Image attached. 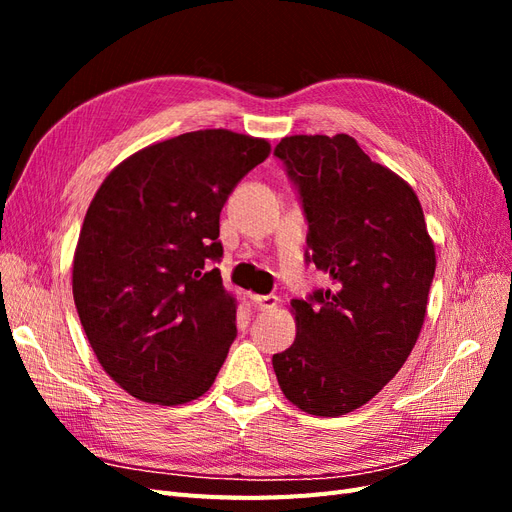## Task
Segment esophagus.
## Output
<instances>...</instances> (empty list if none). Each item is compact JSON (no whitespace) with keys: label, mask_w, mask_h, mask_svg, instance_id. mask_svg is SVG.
I'll use <instances>...</instances> for the list:
<instances>
[{"label":"esophagus","mask_w":512,"mask_h":512,"mask_svg":"<svg viewBox=\"0 0 512 512\" xmlns=\"http://www.w3.org/2000/svg\"><path fill=\"white\" fill-rule=\"evenodd\" d=\"M277 299L275 294H252V303L260 309V312H269V309L277 307Z\"/></svg>","instance_id":"esophagus-1"}]
</instances>
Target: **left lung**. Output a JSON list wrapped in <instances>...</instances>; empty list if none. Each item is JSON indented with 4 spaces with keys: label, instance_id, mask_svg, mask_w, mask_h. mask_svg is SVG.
<instances>
[{
    "label": "left lung",
    "instance_id": "obj_1",
    "mask_svg": "<svg viewBox=\"0 0 512 512\" xmlns=\"http://www.w3.org/2000/svg\"><path fill=\"white\" fill-rule=\"evenodd\" d=\"M299 188L307 247L333 288L292 299L297 337L273 354L280 389L314 416L365 406L421 335L436 247L410 183L348 134H294L275 147Z\"/></svg>",
    "mask_w": 512,
    "mask_h": 512
}]
</instances>
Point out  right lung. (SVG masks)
Returning <instances> with one entry per match:
<instances>
[{"mask_svg": "<svg viewBox=\"0 0 512 512\" xmlns=\"http://www.w3.org/2000/svg\"><path fill=\"white\" fill-rule=\"evenodd\" d=\"M269 153L267 138L185 132L119 162L91 200L72 294L96 359L132 397L179 406L211 389L237 335L235 294L209 269L220 211Z\"/></svg>", "mask_w": 512, "mask_h": 512, "instance_id": "1", "label": "right lung"}]
</instances>
